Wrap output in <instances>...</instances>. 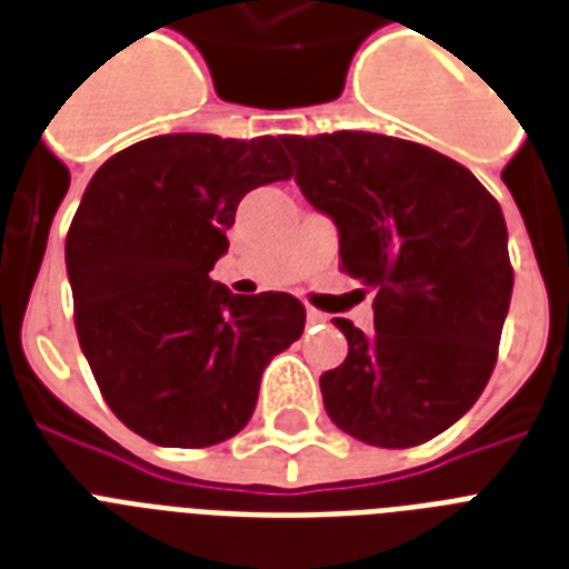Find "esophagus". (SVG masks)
<instances>
[{
	"mask_svg": "<svg viewBox=\"0 0 569 569\" xmlns=\"http://www.w3.org/2000/svg\"><path fill=\"white\" fill-rule=\"evenodd\" d=\"M307 319H310V325H321V321H328V316H325V312L321 310H307Z\"/></svg>",
	"mask_w": 569,
	"mask_h": 569,
	"instance_id": "obj_1",
	"label": "esophagus"
}]
</instances>
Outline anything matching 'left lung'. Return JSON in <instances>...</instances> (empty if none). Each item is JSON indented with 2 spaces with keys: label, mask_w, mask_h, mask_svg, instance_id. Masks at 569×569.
<instances>
[{
  "label": "left lung",
  "mask_w": 569,
  "mask_h": 569,
  "mask_svg": "<svg viewBox=\"0 0 569 569\" xmlns=\"http://www.w3.org/2000/svg\"><path fill=\"white\" fill-rule=\"evenodd\" d=\"M295 182L339 230V268L375 289V330L348 319L325 410L357 440L410 449L485 392L513 292L496 197L449 156L375 136H289Z\"/></svg>",
  "instance_id": "left-lung-1"
}]
</instances>
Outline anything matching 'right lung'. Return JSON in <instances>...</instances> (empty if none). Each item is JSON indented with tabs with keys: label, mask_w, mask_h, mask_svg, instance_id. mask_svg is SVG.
Masks as SVG:
<instances>
[{
	"label": "right lung",
	"mask_w": 569,
	"mask_h": 569,
	"mask_svg": "<svg viewBox=\"0 0 569 569\" xmlns=\"http://www.w3.org/2000/svg\"><path fill=\"white\" fill-rule=\"evenodd\" d=\"M289 177L280 138L182 132L120 150L88 182L64 244L76 333L106 405L144 440L236 437L266 366L303 333L298 298L209 277L241 197Z\"/></svg>",
	"instance_id": "add662e5"
}]
</instances>
